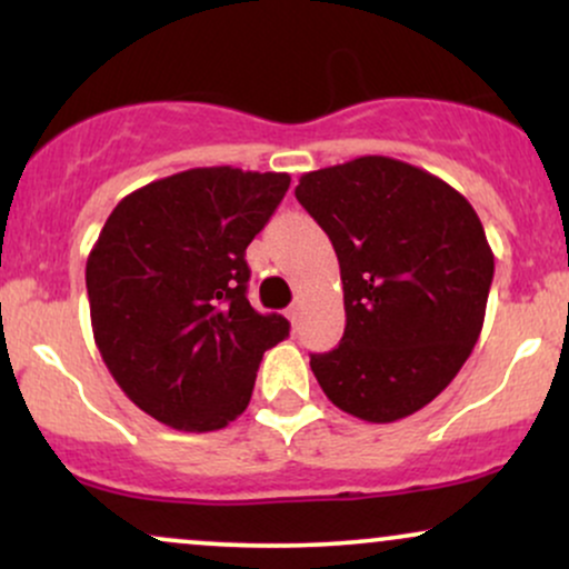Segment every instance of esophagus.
<instances>
[{
	"instance_id": "34e87169",
	"label": "esophagus",
	"mask_w": 569,
	"mask_h": 569,
	"mask_svg": "<svg viewBox=\"0 0 569 569\" xmlns=\"http://www.w3.org/2000/svg\"><path fill=\"white\" fill-rule=\"evenodd\" d=\"M302 299H293V305L289 307V312H286V316H289V321H291V326L293 329H297L299 326V321H302Z\"/></svg>"
}]
</instances>
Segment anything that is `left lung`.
<instances>
[{"instance_id":"obj_1","label":"left lung","mask_w":569,"mask_h":569,"mask_svg":"<svg viewBox=\"0 0 569 569\" xmlns=\"http://www.w3.org/2000/svg\"><path fill=\"white\" fill-rule=\"evenodd\" d=\"M297 200L339 259L345 335L310 356L329 401L367 422L420 411L481 335L495 253L473 206L439 176L367 154L302 173Z\"/></svg>"}]
</instances>
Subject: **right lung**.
I'll return each mask as SVG.
<instances>
[{"label": "right lung", "instance_id": "add662e5", "mask_svg": "<svg viewBox=\"0 0 569 569\" xmlns=\"http://www.w3.org/2000/svg\"><path fill=\"white\" fill-rule=\"evenodd\" d=\"M291 184L289 173L189 168L117 202L88 253L96 348L122 393L187 433L230 426L251 401L283 316L246 297V248Z\"/></svg>", "mask_w": 569, "mask_h": 569}]
</instances>
